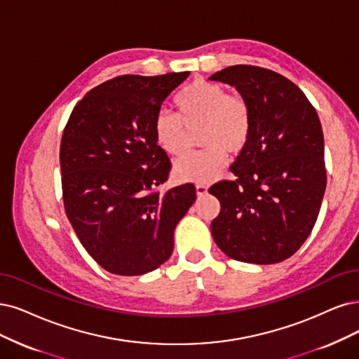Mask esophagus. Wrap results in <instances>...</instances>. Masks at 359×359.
<instances>
[{"instance_id": "1", "label": "esophagus", "mask_w": 359, "mask_h": 359, "mask_svg": "<svg viewBox=\"0 0 359 359\" xmlns=\"http://www.w3.org/2000/svg\"><path fill=\"white\" fill-rule=\"evenodd\" d=\"M195 189H196V195L198 196L207 195V192H208V187H205V184H196Z\"/></svg>"}]
</instances>
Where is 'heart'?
I'll return each mask as SVG.
<instances>
[{
	"instance_id": "1",
	"label": "heart",
	"mask_w": 359,
	"mask_h": 359,
	"mask_svg": "<svg viewBox=\"0 0 359 359\" xmlns=\"http://www.w3.org/2000/svg\"><path fill=\"white\" fill-rule=\"evenodd\" d=\"M179 115L159 111L154 119L156 143L168 155H179L188 144V130L200 127L204 149L176 159L172 175L179 182H213L226 164V152L240 154L250 140L253 116L245 99L229 95L223 86L195 79L175 99Z\"/></svg>"
}]
</instances>
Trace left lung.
I'll use <instances>...</instances> for the list:
<instances>
[{
	"label": "left lung",
	"mask_w": 359,
	"mask_h": 359,
	"mask_svg": "<svg viewBox=\"0 0 359 359\" xmlns=\"http://www.w3.org/2000/svg\"><path fill=\"white\" fill-rule=\"evenodd\" d=\"M210 79L235 87L253 116L250 140L231 165L235 179L208 189L220 201L211 235L233 260L280 263L306 241L321 208L327 171L320 118L304 93L273 71L235 65Z\"/></svg>",
	"instance_id": "obj_1"
}]
</instances>
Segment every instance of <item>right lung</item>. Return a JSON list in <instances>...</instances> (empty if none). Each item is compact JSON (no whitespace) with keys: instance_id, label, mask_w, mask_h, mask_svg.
I'll use <instances>...</instances> for the list:
<instances>
[{"instance_id":"obj_1","label":"right lung","mask_w":359,"mask_h":359,"mask_svg":"<svg viewBox=\"0 0 359 359\" xmlns=\"http://www.w3.org/2000/svg\"><path fill=\"white\" fill-rule=\"evenodd\" d=\"M189 72L121 75L90 90L60 143L66 216L87 253L115 275L148 273L168 260L175 229L196 200L192 183L167 192V154L155 115Z\"/></svg>"}]
</instances>
